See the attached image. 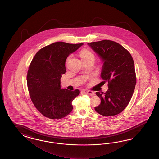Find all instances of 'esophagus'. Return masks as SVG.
Masks as SVG:
<instances>
[{
	"mask_svg": "<svg viewBox=\"0 0 159 159\" xmlns=\"http://www.w3.org/2000/svg\"><path fill=\"white\" fill-rule=\"evenodd\" d=\"M86 93H87V94L89 95H94L95 93L94 91H90V90H87L86 91Z\"/></svg>",
	"mask_w": 159,
	"mask_h": 159,
	"instance_id": "obj_1",
	"label": "esophagus"
}]
</instances>
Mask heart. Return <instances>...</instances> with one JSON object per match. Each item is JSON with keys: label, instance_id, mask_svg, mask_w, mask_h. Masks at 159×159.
<instances>
[{"label": "heart", "instance_id": "obj_1", "mask_svg": "<svg viewBox=\"0 0 159 159\" xmlns=\"http://www.w3.org/2000/svg\"><path fill=\"white\" fill-rule=\"evenodd\" d=\"M80 56L82 60H87L89 59H93L95 60L94 54L92 53L91 51H89L88 49H83L80 52ZM70 56L68 58V60L70 58Z\"/></svg>", "mask_w": 159, "mask_h": 159}]
</instances>
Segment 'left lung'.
<instances>
[{"label":"left lung","mask_w":159,"mask_h":159,"mask_svg":"<svg viewBox=\"0 0 159 159\" xmlns=\"http://www.w3.org/2000/svg\"><path fill=\"white\" fill-rule=\"evenodd\" d=\"M88 44L103 61L101 76L108 82L107 91L96 92L101 102L95 110L105 116L117 115L127 107L135 90L134 60L129 51L115 41L103 40Z\"/></svg>","instance_id":"left-lung-1"}]
</instances>
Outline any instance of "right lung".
I'll return each instance as SVG.
<instances>
[{"label":"right lung","mask_w":159,"mask_h":159,"mask_svg":"<svg viewBox=\"0 0 159 159\" xmlns=\"http://www.w3.org/2000/svg\"><path fill=\"white\" fill-rule=\"evenodd\" d=\"M82 44L56 42L40 49L30 62L27 75L30 96L37 110L48 118H63L73 108L71 102L80 91L61 89L60 79L66 72L68 56Z\"/></svg>","instance_id":"1"}]
</instances>
